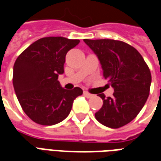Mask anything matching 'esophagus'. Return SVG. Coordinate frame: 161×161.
<instances>
[{"label": "esophagus", "instance_id": "esophagus-1", "mask_svg": "<svg viewBox=\"0 0 161 161\" xmlns=\"http://www.w3.org/2000/svg\"><path fill=\"white\" fill-rule=\"evenodd\" d=\"M84 97H86L87 98H91L93 97V95L90 94V93H88L87 91H84Z\"/></svg>", "mask_w": 161, "mask_h": 161}]
</instances>
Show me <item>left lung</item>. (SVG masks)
<instances>
[{
    "label": "left lung",
    "mask_w": 161,
    "mask_h": 161,
    "mask_svg": "<svg viewBox=\"0 0 161 161\" xmlns=\"http://www.w3.org/2000/svg\"><path fill=\"white\" fill-rule=\"evenodd\" d=\"M100 61L105 79L114 89L113 97L99 94L103 104L95 114L100 123L121 128L136 117L149 96L151 72L137 50L114 40H84Z\"/></svg>",
    "instance_id": "left-lung-1"
}]
</instances>
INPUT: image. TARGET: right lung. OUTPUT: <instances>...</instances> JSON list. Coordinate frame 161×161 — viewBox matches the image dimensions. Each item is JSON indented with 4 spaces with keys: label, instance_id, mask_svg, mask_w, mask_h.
<instances>
[{
    "label": "right lung",
    "instance_id": "1",
    "mask_svg": "<svg viewBox=\"0 0 161 161\" xmlns=\"http://www.w3.org/2000/svg\"><path fill=\"white\" fill-rule=\"evenodd\" d=\"M80 42L64 37H46L30 45L16 59L13 84L24 112L38 124L52 126L70 114L79 87L64 89L58 80L64 73L66 53Z\"/></svg>",
    "mask_w": 161,
    "mask_h": 161
}]
</instances>
